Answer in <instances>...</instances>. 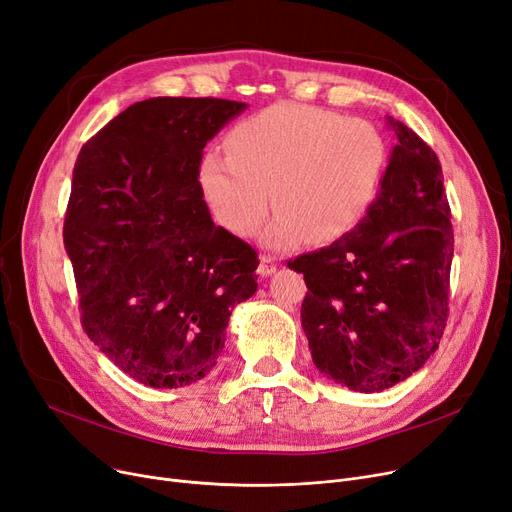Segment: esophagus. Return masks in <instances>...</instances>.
<instances>
[{
  "label": "esophagus",
  "mask_w": 512,
  "mask_h": 512,
  "mask_svg": "<svg viewBox=\"0 0 512 512\" xmlns=\"http://www.w3.org/2000/svg\"><path fill=\"white\" fill-rule=\"evenodd\" d=\"M276 261L272 259V257H267V255H261L259 257V267H257V272H259V276L261 278H267V276H272L274 272H276Z\"/></svg>",
  "instance_id": "esophagus-1"
}]
</instances>
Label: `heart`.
I'll return each mask as SVG.
<instances>
[{
  "instance_id": "obj_1",
  "label": "heart",
  "mask_w": 512,
  "mask_h": 512,
  "mask_svg": "<svg viewBox=\"0 0 512 512\" xmlns=\"http://www.w3.org/2000/svg\"><path fill=\"white\" fill-rule=\"evenodd\" d=\"M226 153H207L199 166L211 215L232 234L251 236L274 201L263 242L278 251L294 249L307 234L324 242L351 230L378 197L388 168L378 126L299 103L238 122Z\"/></svg>"
}]
</instances>
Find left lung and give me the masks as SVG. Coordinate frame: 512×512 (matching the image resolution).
<instances>
[{
  "instance_id": "1",
  "label": "left lung",
  "mask_w": 512,
  "mask_h": 512,
  "mask_svg": "<svg viewBox=\"0 0 512 512\" xmlns=\"http://www.w3.org/2000/svg\"><path fill=\"white\" fill-rule=\"evenodd\" d=\"M380 193L330 247L288 261L309 288L301 324L315 367L355 392L407 380L448 317L454 234L436 153L402 122Z\"/></svg>"
}]
</instances>
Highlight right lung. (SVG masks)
Here are the masks:
<instances>
[{
	"instance_id": "1",
	"label": "right lung",
	"mask_w": 512,
	"mask_h": 512,
	"mask_svg": "<svg viewBox=\"0 0 512 512\" xmlns=\"http://www.w3.org/2000/svg\"><path fill=\"white\" fill-rule=\"evenodd\" d=\"M247 103L153 97L80 149L64 247L80 319L99 351L151 388L218 363L234 305L257 290V253L215 226L199 186L205 145Z\"/></svg>"
}]
</instances>
